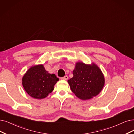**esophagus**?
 <instances>
[{
  "instance_id": "obj_1",
  "label": "esophagus",
  "mask_w": 134,
  "mask_h": 134,
  "mask_svg": "<svg viewBox=\"0 0 134 134\" xmlns=\"http://www.w3.org/2000/svg\"><path fill=\"white\" fill-rule=\"evenodd\" d=\"M68 76L67 75H65V76H64V77H62L60 79H61V80H68Z\"/></svg>"
}]
</instances>
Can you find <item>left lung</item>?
<instances>
[{"label": "left lung", "mask_w": 134, "mask_h": 134, "mask_svg": "<svg viewBox=\"0 0 134 134\" xmlns=\"http://www.w3.org/2000/svg\"><path fill=\"white\" fill-rule=\"evenodd\" d=\"M73 77L68 80L72 92L82 100L97 96L103 89L105 79L99 68L94 63L86 64L77 62L72 71Z\"/></svg>", "instance_id": "8db88e82"}]
</instances>
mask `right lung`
<instances>
[{
    "label": "right lung",
    "mask_w": 134,
    "mask_h": 134,
    "mask_svg": "<svg viewBox=\"0 0 134 134\" xmlns=\"http://www.w3.org/2000/svg\"><path fill=\"white\" fill-rule=\"evenodd\" d=\"M59 79L50 74L43 64L30 67L22 79L23 86L27 94L34 98L41 99L51 93Z\"/></svg>",
    "instance_id": "add662e5"
}]
</instances>
